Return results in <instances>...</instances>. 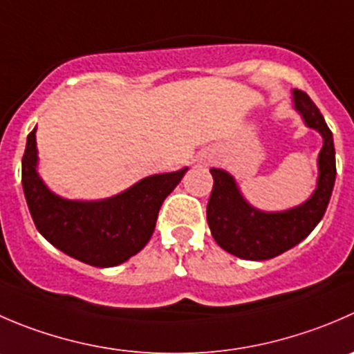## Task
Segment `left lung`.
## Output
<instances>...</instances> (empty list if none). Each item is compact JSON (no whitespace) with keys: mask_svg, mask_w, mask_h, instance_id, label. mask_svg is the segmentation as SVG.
I'll return each mask as SVG.
<instances>
[{"mask_svg":"<svg viewBox=\"0 0 354 354\" xmlns=\"http://www.w3.org/2000/svg\"><path fill=\"white\" fill-rule=\"evenodd\" d=\"M292 107L304 124L324 140L318 153L317 188L308 201L286 211H261L247 202L228 171L211 169L214 185L207 202L209 228L218 245L240 259L264 261L280 256L306 239L327 211L337 174L332 131L304 91L292 90Z\"/></svg>","mask_w":354,"mask_h":354,"instance_id":"8db88e82","label":"left lung"}]
</instances>
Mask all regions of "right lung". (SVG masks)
<instances>
[{"label":"right lung","mask_w":354,"mask_h":354,"mask_svg":"<svg viewBox=\"0 0 354 354\" xmlns=\"http://www.w3.org/2000/svg\"><path fill=\"white\" fill-rule=\"evenodd\" d=\"M37 160L34 128L22 157V187L37 232L67 256L97 268L118 266L147 245L164 198L188 171L152 174L100 201H72L46 187Z\"/></svg>","instance_id":"1"}]
</instances>
